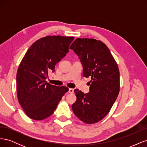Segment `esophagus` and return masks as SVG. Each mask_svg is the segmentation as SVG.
<instances>
[{"instance_id": "obj_1", "label": "esophagus", "mask_w": 147, "mask_h": 147, "mask_svg": "<svg viewBox=\"0 0 147 147\" xmlns=\"http://www.w3.org/2000/svg\"><path fill=\"white\" fill-rule=\"evenodd\" d=\"M68 92H69V93H70V94H72V93H74V90L72 88H69Z\"/></svg>"}]
</instances>
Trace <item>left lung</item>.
<instances>
[{"mask_svg":"<svg viewBox=\"0 0 147 147\" xmlns=\"http://www.w3.org/2000/svg\"><path fill=\"white\" fill-rule=\"evenodd\" d=\"M83 65V75L90 77V92L74 90L77 100L72 108L82 121L91 124L109 113L119 92V72L117 62L105 43L94 38H78L72 43Z\"/></svg>","mask_w":147,"mask_h":147,"instance_id":"left-lung-1","label":"left lung"}]
</instances>
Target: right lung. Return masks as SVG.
<instances>
[{
    "label": "right lung",
    "instance_id": "right-lung-1",
    "mask_svg": "<svg viewBox=\"0 0 147 147\" xmlns=\"http://www.w3.org/2000/svg\"><path fill=\"white\" fill-rule=\"evenodd\" d=\"M74 37L47 36L37 40L26 52L16 74L18 100L27 116L43 120L54 113L69 88L45 80L55 65L69 52Z\"/></svg>",
    "mask_w": 147,
    "mask_h": 147
}]
</instances>
